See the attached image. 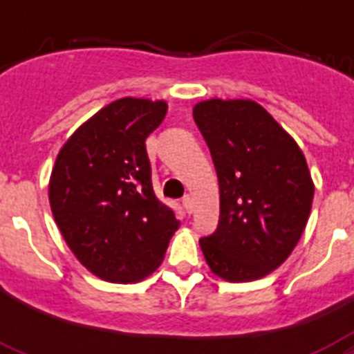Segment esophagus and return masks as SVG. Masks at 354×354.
<instances>
[{
    "instance_id": "34e87169",
    "label": "esophagus",
    "mask_w": 354,
    "mask_h": 354,
    "mask_svg": "<svg viewBox=\"0 0 354 354\" xmlns=\"http://www.w3.org/2000/svg\"><path fill=\"white\" fill-rule=\"evenodd\" d=\"M182 202H183V207H185V211H187V213H191V211H193V196H191V194H185Z\"/></svg>"
}]
</instances>
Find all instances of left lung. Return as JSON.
<instances>
[{
	"label": "left lung",
	"mask_w": 354,
	"mask_h": 354,
	"mask_svg": "<svg viewBox=\"0 0 354 354\" xmlns=\"http://www.w3.org/2000/svg\"><path fill=\"white\" fill-rule=\"evenodd\" d=\"M221 189L215 233L200 239L211 272L261 279L285 263L307 226L314 183L301 149L261 104L209 99L193 108Z\"/></svg>",
	"instance_id": "8db88e82"
}]
</instances>
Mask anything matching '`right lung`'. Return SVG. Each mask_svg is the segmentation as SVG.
<instances>
[{
    "label": "right lung",
    "instance_id": "obj_1",
    "mask_svg": "<svg viewBox=\"0 0 354 354\" xmlns=\"http://www.w3.org/2000/svg\"><path fill=\"white\" fill-rule=\"evenodd\" d=\"M165 101L124 97L80 124L49 180L58 230L82 266L108 283H136L161 264L180 221L156 198L145 139Z\"/></svg>",
    "mask_w": 354,
    "mask_h": 354
}]
</instances>
